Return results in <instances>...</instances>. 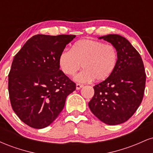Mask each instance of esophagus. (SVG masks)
Instances as JSON below:
<instances>
[{
  "mask_svg": "<svg viewBox=\"0 0 153 153\" xmlns=\"http://www.w3.org/2000/svg\"><path fill=\"white\" fill-rule=\"evenodd\" d=\"M82 87H83V85H82V84H80V83H77L76 84V89H77V90H80V89Z\"/></svg>",
  "mask_w": 153,
  "mask_h": 153,
  "instance_id": "34e87169",
  "label": "esophagus"
}]
</instances>
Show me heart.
<instances>
[{"label": "heart", "instance_id": "b5f03b06", "mask_svg": "<svg viewBox=\"0 0 153 153\" xmlns=\"http://www.w3.org/2000/svg\"><path fill=\"white\" fill-rule=\"evenodd\" d=\"M117 62L118 52L114 46L89 39L77 42L71 51L63 50L59 56V68L68 76L74 75L82 65L84 70L74 78L79 82L106 80L114 73Z\"/></svg>", "mask_w": 153, "mask_h": 153}]
</instances>
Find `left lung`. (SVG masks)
Listing matches in <instances>:
<instances>
[{"mask_svg":"<svg viewBox=\"0 0 153 153\" xmlns=\"http://www.w3.org/2000/svg\"><path fill=\"white\" fill-rule=\"evenodd\" d=\"M114 46L118 62L108 78L94 87V96L88 103L92 113L106 124L127 122L143 101L146 74L141 56L131 43L118 34L99 37Z\"/></svg>","mask_w":153,"mask_h":153,"instance_id":"left-lung-1","label":"left lung"}]
</instances>
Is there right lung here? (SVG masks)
I'll use <instances>...</instances> for the list:
<instances>
[{
  "label": "right lung",
  "instance_id": "1",
  "mask_svg": "<svg viewBox=\"0 0 153 153\" xmlns=\"http://www.w3.org/2000/svg\"><path fill=\"white\" fill-rule=\"evenodd\" d=\"M75 35H34L15 55L8 74L13 110L29 127L49 126L76 85L59 70V56Z\"/></svg>",
  "mask_w": 153,
  "mask_h": 153
}]
</instances>
